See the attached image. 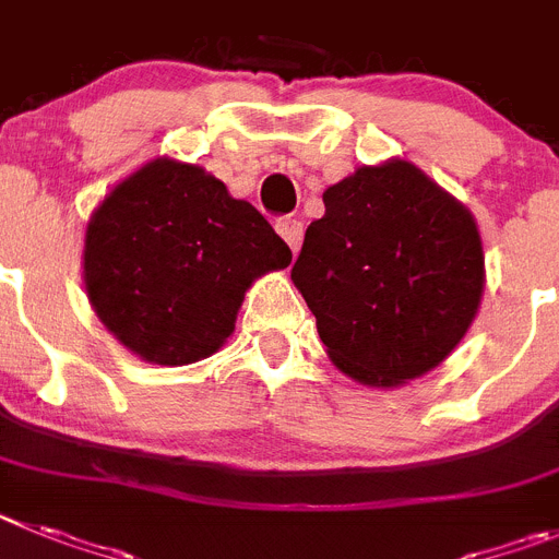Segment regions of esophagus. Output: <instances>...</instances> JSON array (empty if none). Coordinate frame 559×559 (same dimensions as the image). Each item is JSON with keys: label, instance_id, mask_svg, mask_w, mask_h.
I'll use <instances>...</instances> for the list:
<instances>
[{"label": "esophagus", "instance_id": "34e87169", "mask_svg": "<svg viewBox=\"0 0 559 559\" xmlns=\"http://www.w3.org/2000/svg\"><path fill=\"white\" fill-rule=\"evenodd\" d=\"M275 230H278L281 239L289 245L292 253H298L300 242H304V223H300V219H292V217H281L278 223H275Z\"/></svg>", "mask_w": 559, "mask_h": 559}]
</instances>
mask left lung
Wrapping results in <instances>:
<instances>
[{
    "instance_id": "8db88e82",
    "label": "left lung",
    "mask_w": 559,
    "mask_h": 559,
    "mask_svg": "<svg viewBox=\"0 0 559 559\" xmlns=\"http://www.w3.org/2000/svg\"><path fill=\"white\" fill-rule=\"evenodd\" d=\"M292 281L342 373L395 386L460 345L485 292L471 211L415 164L359 167L323 194Z\"/></svg>"
}]
</instances>
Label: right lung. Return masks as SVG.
Wrapping results in <instances>:
<instances>
[{
    "mask_svg": "<svg viewBox=\"0 0 559 559\" xmlns=\"http://www.w3.org/2000/svg\"><path fill=\"white\" fill-rule=\"evenodd\" d=\"M292 250L248 200L198 164L155 158L99 203L85 230L83 281L124 348L153 365H192L234 334L259 275Z\"/></svg>",
    "mask_w": 559,
    "mask_h": 559,
    "instance_id": "1",
    "label": "right lung"
}]
</instances>
